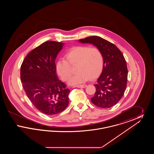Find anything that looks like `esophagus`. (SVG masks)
Returning <instances> with one entry per match:
<instances>
[{"label":"esophagus","instance_id":"34e87169","mask_svg":"<svg viewBox=\"0 0 154 154\" xmlns=\"http://www.w3.org/2000/svg\"><path fill=\"white\" fill-rule=\"evenodd\" d=\"M77 87H78V88H85L86 87H87V85H85V84H82V85H77L76 86Z\"/></svg>","mask_w":154,"mask_h":154}]
</instances>
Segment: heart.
<instances>
[{"label": "heart", "mask_w": 154, "mask_h": 154, "mask_svg": "<svg viewBox=\"0 0 154 154\" xmlns=\"http://www.w3.org/2000/svg\"><path fill=\"white\" fill-rule=\"evenodd\" d=\"M66 60H59L56 70L63 81L69 80L72 75L71 66H77V73L69 81L70 85H78L95 79L102 71L104 57L102 51L97 47L86 45L76 46L70 49L65 55Z\"/></svg>", "instance_id": "b5f03b06"}]
</instances>
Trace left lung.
Segmentation results:
<instances>
[{"label": "left lung", "mask_w": 154, "mask_h": 154, "mask_svg": "<svg viewBox=\"0 0 154 154\" xmlns=\"http://www.w3.org/2000/svg\"><path fill=\"white\" fill-rule=\"evenodd\" d=\"M79 41L94 45L104 57L102 72L95 85V94L91 102L103 109L114 106L124 95L127 85L128 68L122 53L116 45L100 37L89 36Z\"/></svg>", "instance_id": "left-lung-1"}]
</instances>
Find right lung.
<instances>
[{
    "label": "right lung",
    "mask_w": 154,
    "mask_h": 154,
    "mask_svg": "<svg viewBox=\"0 0 154 154\" xmlns=\"http://www.w3.org/2000/svg\"><path fill=\"white\" fill-rule=\"evenodd\" d=\"M64 43L47 41L27 55L21 66L23 89L37 110L56 115L69 104L70 90L56 73L55 59Z\"/></svg>",
    "instance_id": "obj_1"
}]
</instances>
